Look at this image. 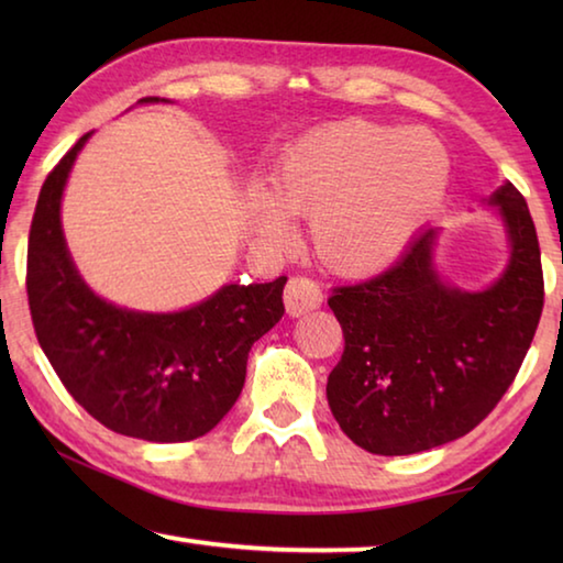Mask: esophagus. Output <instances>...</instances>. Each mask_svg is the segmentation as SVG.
<instances>
[{"mask_svg": "<svg viewBox=\"0 0 563 563\" xmlns=\"http://www.w3.org/2000/svg\"><path fill=\"white\" fill-rule=\"evenodd\" d=\"M283 300H285V310H288L292 318H300L305 312L320 308L322 290L316 280L305 278V275H295V278H290L288 285H285Z\"/></svg>", "mask_w": 563, "mask_h": 563, "instance_id": "esophagus-1", "label": "esophagus"}]
</instances>
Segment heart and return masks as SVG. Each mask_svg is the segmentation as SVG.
Wrapping results in <instances>:
<instances>
[{"label": "heart", "mask_w": 563, "mask_h": 563, "mask_svg": "<svg viewBox=\"0 0 563 563\" xmlns=\"http://www.w3.org/2000/svg\"><path fill=\"white\" fill-rule=\"evenodd\" d=\"M450 186V156L422 131L369 121L328 123L285 148L268 190H255V218L288 241L290 218H312V245L345 275L397 261Z\"/></svg>", "instance_id": "1"}]
</instances>
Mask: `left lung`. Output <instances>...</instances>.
<instances>
[{
    "label": "left lung",
    "instance_id": "obj_1",
    "mask_svg": "<svg viewBox=\"0 0 563 563\" xmlns=\"http://www.w3.org/2000/svg\"><path fill=\"white\" fill-rule=\"evenodd\" d=\"M492 203L507 223L511 261L489 290L464 292L440 280L434 228L393 268L332 288L328 305L345 350L328 377V402L362 450L397 456L460 440L517 377L544 308V273L517 186L504 184Z\"/></svg>",
    "mask_w": 563,
    "mask_h": 563
}]
</instances>
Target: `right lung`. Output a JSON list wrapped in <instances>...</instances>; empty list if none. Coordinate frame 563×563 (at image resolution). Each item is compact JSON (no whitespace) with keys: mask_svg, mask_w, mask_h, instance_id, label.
Listing matches in <instances>:
<instances>
[{"mask_svg":"<svg viewBox=\"0 0 563 563\" xmlns=\"http://www.w3.org/2000/svg\"><path fill=\"white\" fill-rule=\"evenodd\" d=\"M89 136L46 176L32 218L26 295L36 340L66 393L111 432L164 444L196 440L235 405L247 352L283 318L288 278L225 285L166 316L101 300L76 273L59 221L66 176Z\"/></svg>","mask_w":563,"mask_h":563,"instance_id":"add662e5","label":"right lung"}]
</instances>
